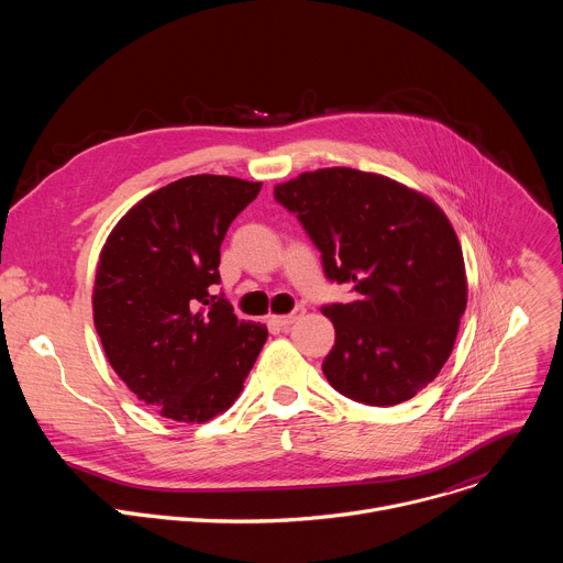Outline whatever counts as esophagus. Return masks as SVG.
<instances>
[{
    "instance_id": "1",
    "label": "esophagus",
    "mask_w": 563,
    "mask_h": 563,
    "mask_svg": "<svg viewBox=\"0 0 563 563\" xmlns=\"http://www.w3.org/2000/svg\"><path fill=\"white\" fill-rule=\"evenodd\" d=\"M305 313L302 307L294 309L291 313H285V316H269V325H276V328H289L291 323H296V320Z\"/></svg>"
}]
</instances>
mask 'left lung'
<instances>
[{
  "label": "left lung",
  "instance_id": "obj_1",
  "mask_svg": "<svg viewBox=\"0 0 563 563\" xmlns=\"http://www.w3.org/2000/svg\"><path fill=\"white\" fill-rule=\"evenodd\" d=\"M298 216L330 280L352 302L323 311L336 330L330 385L365 406H396L437 378L467 305L461 243L426 194L380 174L330 167L274 187Z\"/></svg>",
  "mask_w": 563,
  "mask_h": 563
}]
</instances>
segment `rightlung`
Returning <instances> with one entry per match:
<instances>
[{
  "mask_svg": "<svg viewBox=\"0 0 563 563\" xmlns=\"http://www.w3.org/2000/svg\"><path fill=\"white\" fill-rule=\"evenodd\" d=\"M263 183L189 176L135 202L111 229L93 285V323L115 374L178 423L233 406L267 328L211 296L220 245Z\"/></svg>",
  "mask_w": 563,
  "mask_h": 563,
  "instance_id": "obj_1",
  "label": "right lung"
}]
</instances>
